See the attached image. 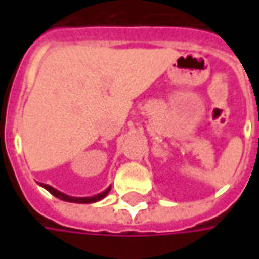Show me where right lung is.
Segmentation results:
<instances>
[{"mask_svg": "<svg viewBox=\"0 0 259 259\" xmlns=\"http://www.w3.org/2000/svg\"><path fill=\"white\" fill-rule=\"evenodd\" d=\"M41 186L46 189V190H48L50 193L53 195H55L57 198H59V200H64V201H69V202H79V204H90V202H97V201L102 200L105 195L109 193V190H111V187H108L107 190L104 191V193H101V194H97L94 195V197H84V198H80V197H69V195L64 194V193H61V191L55 190V189H53L51 186L48 185H42Z\"/></svg>", "mask_w": 259, "mask_h": 259, "instance_id": "right-lung-1", "label": "right lung"}]
</instances>
